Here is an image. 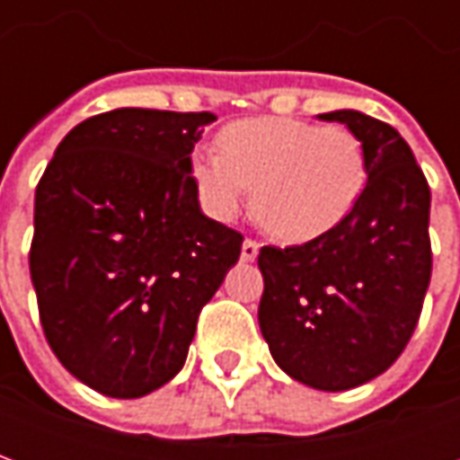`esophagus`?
Instances as JSON below:
<instances>
[{
	"label": "esophagus",
	"instance_id": "obj_1",
	"mask_svg": "<svg viewBox=\"0 0 460 460\" xmlns=\"http://www.w3.org/2000/svg\"><path fill=\"white\" fill-rule=\"evenodd\" d=\"M259 243H256V241H251V239H246L243 241V243H241V261H243V263H251V261H256V256H259Z\"/></svg>",
	"mask_w": 460,
	"mask_h": 460
}]
</instances>
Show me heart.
Wrapping results in <instances>:
<instances>
[{"mask_svg":"<svg viewBox=\"0 0 460 460\" xmlns=\"http://www.w3.org/2000/svg\"><path fill=\"white\" fill-rule=\"evenodd\" d=\"M201 209L229 224L253 187V214L276 239L305 243L347 219L365 187L362 145L340 125L296 118H246L219 132V150L190 160Z\"/></svg>","mask_w":460,"mask_h":460,"instance_id":"obj_1","label":"heart"}]
</instances>
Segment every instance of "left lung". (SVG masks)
<instances>
[{
	"instance_id": "obj_1",
	"label": "left lung",
	"mask_w": 460,
	"mask_h": 460,
	"mask_svg": "<svg viewBox=\"0 0 460 460\" xmlns=\"http://www.w3.org/2000/svg\"><path fill=\"white\" fill-rule=\"evenodd\" d=\"M362 142L367 184L347 219L303 246H263L259 325L276 365L300 385L345 392L404 352L431 280V191L386 122L332 111Z\"/></svg>"
}]
</instances>
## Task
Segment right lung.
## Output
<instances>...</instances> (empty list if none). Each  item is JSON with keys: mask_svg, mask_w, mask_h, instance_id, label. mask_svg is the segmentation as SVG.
<instances>
[{"mask_svg": "<svg viewBox=\"0 0 460 460\" xmlns=\"http://www.w3.org/2000/svg\"><path fill=\"white\" fill-rule=\"evenodd\" d=\"M211 113L118 108L78 122L36 187L29 269L46 340L84 385L137 399L167 385L201 308L239 261L204 217L194 142Z\"/></svg>", "mask_w": 460, "mask_h": 460, "instance_id": "1", "label": "right lung"}]
</instances>
